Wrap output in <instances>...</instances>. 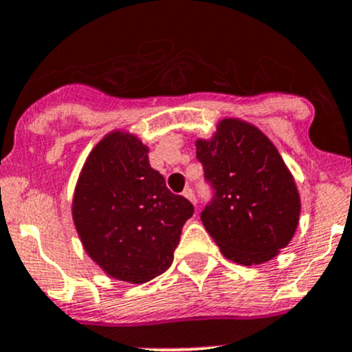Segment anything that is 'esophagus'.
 I'll list each match as a JSON object with an SVG mask.
<instances>
[{"mask_svg":"<svg viewBox=\"0 0 352 352\" xmlns=\"http://www.w3.org/2000/svg\"><path fill=\"white\" fill-rule=\"evenodd\" d=\"M184 197H187L189 199L190 202H192V204H196V196H194V190L190 189V187H186V189H184Z\"/></svg>","mask_w":352,"mask_h":352,"instance_id":"esophagus-1","label":"esophagus"}]
</instances>
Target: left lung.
<instances>
[{
    "instance_id": "obj_1",
    "label": "left lung",
    "mask_w": 352,
    "mask_h": 352,
    "mask_svg": "<svg viewBox=\"0 0 352 352\" xmlns=\"http://www.w3.org/2000/svg\"><path fill=\"white\" fill-rule=\"evenodd\" d=\"M196 156L212 197L201 221L221 254L236 264L271 261L293 239L300 218L296 184L264 133L239 119L218 124Z\"/></svg>"
}]
</instances>
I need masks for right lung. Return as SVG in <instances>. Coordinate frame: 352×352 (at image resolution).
Masks as SVG:
<instances>
[{
  "mask_svg": "<svg viewBox=\"0 0 352 352\" xmlns=\"http://www.w3.org/2000/svg\"><path fill=\"white\" fill-rule=\"evenodd\" d=\"M136 136L110 133L78 179L73 219L87 254L119 281L148 283L173 262L194 206L166 187Z\"/></svg>",
  "mask_w": 352,
  "mask_h": 352,
  "instance_id": "1",
  "label": "right lung"
}]
</instances>
